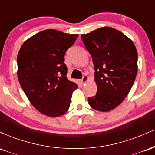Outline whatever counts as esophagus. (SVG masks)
Masks as SVG:
<instances>
[{"label": "esophagus", "mask_w": 155, "mask_h": 155, "mask_svg": "<svg viewBox=\"0 0 155 155\" xmlns=\"http://www.w3.org/2000/svg\"><path fill=\"white\" fill-rule=\"evenodd\" d=\"M88 79H89V78H88L87 76V75H84V76L82 77V79H81V82L82 83V84L86 83Z\"/></svg>", "instance_id": "obj_1"}]
</instances>
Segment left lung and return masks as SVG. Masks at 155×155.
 I'll return each instance as SVG.
<instances>
[{
  "mask_svg": "<svg viewBox=\"0 0 155 155\" xmlns=\"http://www.w3.org/2000/svg\"><path fill=\"white\" fill-rule=\"evenodd\" d=\"M92 58L97 93L88 97L90 106L99 111L118 106L132 87L138 71V53L125 35L104 27L81 36Z\"/></svg>",
  "mask_w": 155,
  "mask_h": 155,
  "instance_id": "obj_1",
  "label": "left lung"
}]
</instances>
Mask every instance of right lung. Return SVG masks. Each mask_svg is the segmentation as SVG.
Masks as SVG:
<instances>
[{"mask_svg": "<svg viewBox=\"0 0 155 155\" xmlns=\"http://www.w3.org/2000/svg\"><path fill=\"white\" fill-rule=\"evenodd\" d=\"M77 38L78 34L45 30L25 41L19 49V84L30 102L43 114L60 117L68 110L78 85L67 79L64 57Z\"/></svg>", "mask_w": 155, "mask_h": 155, "instance_id": "1", "label": "right lung"}]
</instances>
